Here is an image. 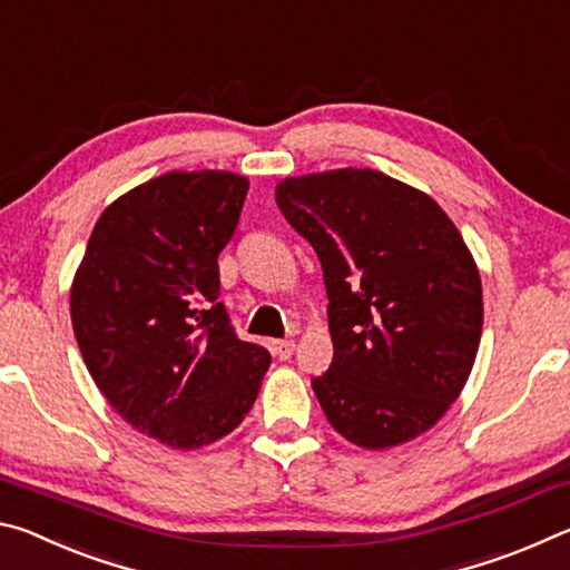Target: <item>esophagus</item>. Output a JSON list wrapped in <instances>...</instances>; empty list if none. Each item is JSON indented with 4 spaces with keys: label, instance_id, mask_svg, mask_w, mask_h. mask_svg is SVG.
<instances>
[{
    "label": "esophagus",
    "instance_id": "obj_1",
    "mask_svg": "<svg viewBox=\"0 0 570 570\" xmlns=\"http://www.w3.org/2000/svg\"><path fill=\"white\" fill-rule=\"evenodd\" d=\"M294 350H296V344L292 340H276V342H272V352H274L276 360H282V362L292 360Z\"/></svg>",
    "mask_w": 570,
    "mask_h": 570
}]
</instances>
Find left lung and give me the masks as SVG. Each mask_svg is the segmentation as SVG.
Wrapping results in <instances>:
<instances>
[{
    "instance_id": "obj_1",
    "label": "left lung",
    "mask_w": 570,
    "mask_h": 570,
    "mask_svg": "<svg viewBox=\"0 0 570 570\" xmlns=\"http://www.w3.org/2000/svg\"><path fill=\"white\" fill-rule=\"evenodd\" d=\"M276 204L320 256L334 360L312 380L332 428L384 450L465 387L482 332L478 266L435 200L370 168L286 178Z\"/></svg>"
}]
</instances>
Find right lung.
Listing matches in <instances>:
<instances>
[{"label": "right lung", "mask_w": 570, "mask_h": 570, "mask_svg": "<svg viewBox=\"0 0 570 570\" xmlns=\"http://www.w3.org/2000/svg\"><path fill=\"white\" fill-rule=\"evenodd\" d=\"M248 180L170 170L105 208L77 268L70 312L95 384L132 428L170 448L236 430L272 364L218 302V254Z\"/></svg>", "instance_id": "1"}]
</instances>
